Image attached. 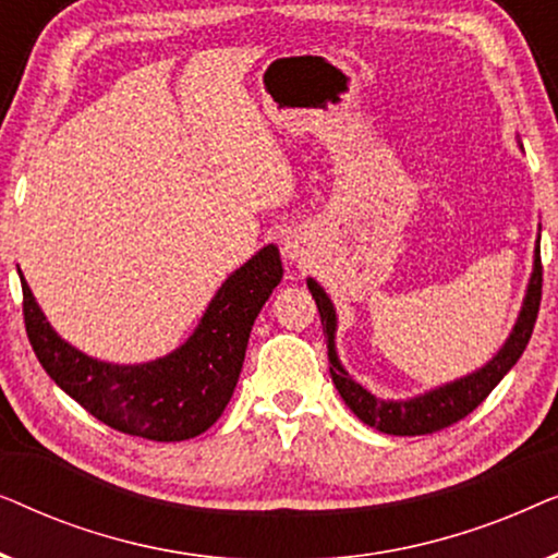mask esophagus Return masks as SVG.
<instances>
[{
	"mask_svg": "<svg viewBox=\"0 0 558 558\" xmlns=\"http://www.w3.org/2000/svg\"><path fill=\"white\" fill-rule=\"evenodd\" d=\"M284 251H287V256H292V258L296 256V246H294L292 241H287V243H284Z\"/></svg>",
	"mask_w": 558,
	"mask_h": 558,
	"instance_id": "1",
	"label": "esophagus"
}]
</instances>
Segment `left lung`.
Segmentation results:
<instances>
[{
  "instance_id": "8db88e82",
  "label": "left lung",
  "mask_w": 558,
  "mask_h": 558,
  "mask_svg": "<svg viewBox=\"0 0 558 558\" xmlns=\"http://www.w3.org/2000/svg\"><path fill=\"white\" fill-rule=\"evenodd\" d=\"M541 281H544V266H541V239L536 241V256H533V274L529 281V292H525L521 315L518 323L506 340V345L498 350V355L483 368L470 373L454 384L439 386L434 391L416 396L409 401H384L373 396L368 388H363L355 378L348 376L335 353V327H338V317H335V307L325 289L317 284L315 279H307V287L312 296H315L319 319H323V332L327 340V357H330V376L332 384L348 403V409L361 418L363 424L373 426V429L384 434H396V437H418V434H432L439 429H447L475 411L483 403L495 386L500 384L502 376L513 368L518 357L523 355L525 345H529L533 325H536L538 307H541Z\"/></svg>"
}]
</instances>
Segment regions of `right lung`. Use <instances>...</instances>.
<instances>
[{
  "label": "right lung",
  "instance_id": "1",
  "mask_svg": "<svg viewBox=\"0 0 558 558\" xmlns=\"http://www.w3.org/2000/svg\"><path fill=\"white\" fill-rule=\"evenodd\" d=\"M281 274L279 248L269 243L223 281L185 345L142 365L101 363L68 345L22 277L25 330L45 373L98 422L142 439H193L231 401L251 327Z\"/></svg>",
  "mask_w": 558,
  "mask_h": 558
}]
</instances>
